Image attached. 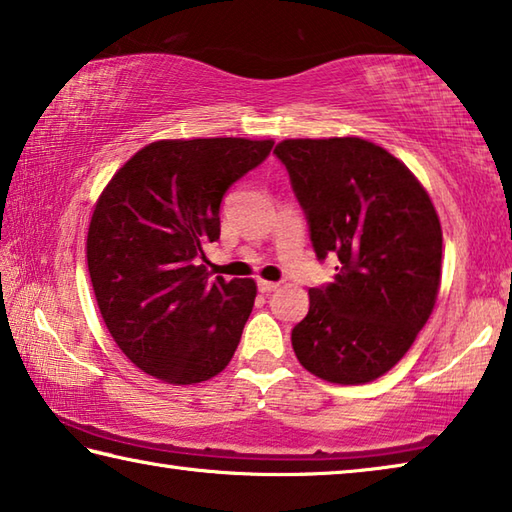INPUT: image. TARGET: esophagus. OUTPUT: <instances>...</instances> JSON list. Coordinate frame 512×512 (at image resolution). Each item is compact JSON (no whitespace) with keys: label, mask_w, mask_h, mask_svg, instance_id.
<instances>
[{"label":"esophagus","mask_w":512,"mask_h":512,"mask_svg":"<svg viewBox=\"0 0 512 512\" xmlns=\"http://www.w3.org/2000/svg\"><path fill=\"white\" fill-rule=\"evenodd\" d=\"M277 287H280V284L271 282V280H259V282H257V289L262 291V293H271V291H275Z\"/></svg>","instance_id":"1"}]
</instances>
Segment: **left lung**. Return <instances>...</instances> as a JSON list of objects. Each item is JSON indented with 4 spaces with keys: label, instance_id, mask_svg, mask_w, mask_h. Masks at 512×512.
<instances>
[{
    "label": "left lung",
    "instance_id": "left-lung-1",
    "mask_svg": "<svg viewBox=\"0 0 512 512\" xmlns=\"http://www.w3.org/2000/svg\"><path fill=\"white\" fill-rule=\"evenodd\" d=\"M334 282L309 289L291 345L311 375L366 384L391 370L427 323L440 287L443 230L418 178L361 137L284 140L273 151Z\"/></svg>",
    "mask_w": 512,
    "mask_h": 512
}]
</instances>
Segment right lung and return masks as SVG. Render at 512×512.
<instances>
[{
  "label": "right lung",
  "mask_w": 512,
  "mask_h": 512,
  "mask_svg": "<svg viewBox=\"0 0 512 512\" xmlns=\"http://www.w3.org/2000/svg\"><path fill=\"white\" fill-rule=\"evenodd\" d=\"M273 140H160L103 189L88 230V271L108 332L146 375L198 384L228 366L253 311L250 277H210L203 248L221 201Z\"/></svg>",
  "instance_id": "right-lung-1"
}]
</instances>
